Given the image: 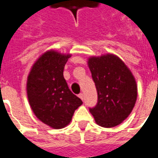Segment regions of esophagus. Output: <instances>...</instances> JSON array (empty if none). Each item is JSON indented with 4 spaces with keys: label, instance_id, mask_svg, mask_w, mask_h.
<instances>
[{
    "label": "esophagus",
    "instance_id": "obj_1",
    "mask_svg": "<svg viewBox=\"0 0 158 158\" xmlns=\"http://www.w3.org/2000/svg\"><path fill=\"white\" fill-rule=\"evenodd\" d=\"M79 98H80V99L84 100V94H83V93H80V94L79 95Z\"/></svg>",
    "mask_w": 158,
    "mask_h": 158
}]
</instances>
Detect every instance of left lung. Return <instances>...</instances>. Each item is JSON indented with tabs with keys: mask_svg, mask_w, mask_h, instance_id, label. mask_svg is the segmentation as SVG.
Returning a JSON list of instances; mask_svg holds the SVG:
<instances>
[{
	"mask_svg": "<svg viewBox=\"0 0 158 158\" xmlns=\"http://www.w3.org/2000/svg\"><path fill=\"white\" fill-rule=\"evenodd\" d=\"M88 64L97 91V103L89 112L100 126L118 125L128 118L135 104V79L116 56L90 57Z\"/></svg>",
	"mask_w": 158,
	"mask_h": 158,
	"instance_id": "1",
	"label": "left lung"
}]
</instances>
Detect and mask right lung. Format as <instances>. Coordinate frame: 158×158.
Masks as SVG:
<instances>
[{"label":"right lung","instance_id":"add662e5","mask_svg":"<svg viewBox=\"0 0 158 158\" xmlns=\"http://www.w3.org/2000/svg\"><path fill=\"white\" fill-rule=\"evenodd\" d=\"M70 55L50 51L33 66L27 81L29 104L35 116L54 129L69 124L83 102L73 94L63 77Z\"/></svg>","mask_w":158,"mask_h":158}]
</instances>
